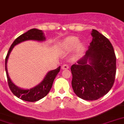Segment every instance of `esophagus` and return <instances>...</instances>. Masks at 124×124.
<instances>
[{
    "mask_svg": "<svg viewBox=\"0 0 124 124\" xmlns=\"http://www.w3.org/2000/svg\"><path fill=\"white\" fill-rule=\"evenodd\" d=\"M69 68H70V67H69V66L67 65V64H64V65H63V66H62V70H68Z\"/></svg>",
    "mask_w": 124,
    "mask_h": 124,
    "instance_id": "1",
    "label": "esophagus"
}]
</instances>
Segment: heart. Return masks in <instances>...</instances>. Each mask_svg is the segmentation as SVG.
<instances>
[{"label":"heart","instance_id":"b5f03b06","mask_svg":"<svg viewBox=\"0 0 124 124\" xmlns=\"http://www.w3.org/2000/svg\"><path fill=\"white\" fill-rule=\"evenodd\" d=\"M79 42V39L77 37L71 36L66 38L62 43L61 47L65 52H70L76 47V54L80 56L85 50L84 43Z\"/></svg>","mask_w":124,"mask_h":124}]
</instances>
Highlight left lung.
Listing matches in <instances>:
<instances>
[{
    "instance_id": "left-lung-1",
    "label": "left lung",
    "mask_w": 124,
    "mask_h": 124,
    "mask_svg": "<svg viewBox=\"0 0 124 124\" xmlns=\"http://www.w3.org/2000/svg\"><path fill=\"white\" fill-rule=\"evenodd\" d=\"M93 39L85 54L71 68L72 87L79 98L95 100L108 93L116 75V56L109 40L93 30Z\"/></svg>"
}]
</instances>
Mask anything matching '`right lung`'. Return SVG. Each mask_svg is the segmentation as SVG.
Wrapping results in <instances>:
<instances>
[{
  "instance_id": "add662e5",
  "label": "right lung",
  "mask_w": 124,
  "mask_h": 124,
  "mask_svg": "<svg viewBox=\"0 0 124 124\" xmlns=\"http://www.w3.org/2000/svg\"><path fill=\"white\" fill-rule=\"evenodd\" d=\"M26 40H35L38 42H44L46 40L44 33L42 30L38 29H31L26 32L25 33L22 34L16 38L15 41L11 46L10 48L9 49L8 53L7 54L5 60V70L6 72L7 78H8V83L9 87L11 92L18 98H20L21 100L27 101V102H36L40 100L44 96H46L49 92L53 83L54 78L59 73L60 70V66L54 70H51L47 72L46 75L45 76L44 78L43 79L41 82L37 85L36 86L33 87L31 89H22L19 87L16 86L14 83L11 81L10 78L9 77L8 72V67L7 63L8 60L9 56L10 54L11 51L16 45L26 41Z\"/></svg>"
}]
</instances>
